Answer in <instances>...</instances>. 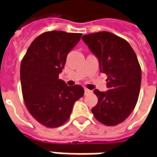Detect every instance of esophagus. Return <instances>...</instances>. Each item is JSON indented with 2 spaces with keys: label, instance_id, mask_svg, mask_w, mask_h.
<instances>
[{
  "label": "esophagus",
  "instance_id": "esophagus-1",
  "mask_svg": "<svg viewBox=\"0 0 157 157\" xmlns=\"http://www.w3.org/2000/svg\"><path fill=\"white\" fill-rule=\"evenodd\" d=\"M90 92H91V90H88V89H84V93H85V94L90 93Z\"/></svg>",
  "mask_w": 157,
  "mask_h": 157
}]
</instances>
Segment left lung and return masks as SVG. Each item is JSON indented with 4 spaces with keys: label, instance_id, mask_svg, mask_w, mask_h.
I'll return each instance as SVG.
<instances>
[{
    "label": "left lung",
    "instance_id": "left-lung-1",
    "mask_svg": "<svg viewBox=\"0 0 157 157\" xmlns=\"http://www.w3.org/2000/svg\"><path fill=\"white\" fill-rule=\"evenodd\" d=\"M82 39L97 57L99 71L107 75V90H94L98 103L91 112L103 124H119L133 111L140 95L141 69L137 56L129 42L109 32L90 33Z\"/></svg>",
    "mask_w": 157,
    "mask_h": 157
}]
</instances>
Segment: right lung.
<instances>
[{"label":"right lung","mask_w":157,"mask_h":157,"mask_svg":"<svg viewBox=\"0 0 157 157\" xmlns=\"http://www.w3.org/2000/svg\"><path fill=\"white\" fill-rule=\"evenodd\" d=\"M82 33L46 32L35 38L20 65L23 98L33 117L42 125L56 128L69 119L74 104L84 94L80 85L67 86L59 78L67 56Z\"/></svg>","instance_id":"add662e5"}]
</instances>
